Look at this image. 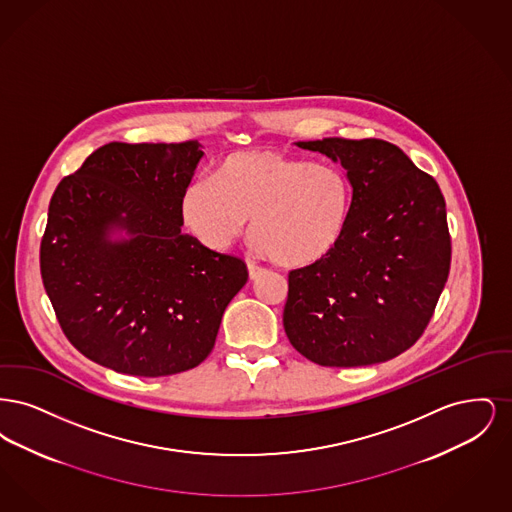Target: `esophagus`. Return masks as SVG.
<instances>
[{"instance_id": "esophagus-1", "label": "esophagus", "mask_w": 512, "mask_h": 512, "mask_svg": "<svg viewBox=\"0 0 512 512\" xmlns=\"http://www.w3.org/2000/svg\"><path fill=\"white\" fill-rule=\"evenodd\" d=\"M247 268H249V278L251 280H257L261 274H265V268L259 267L255 263H247Z\"/></svg>"}]
</instances>
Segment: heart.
I'll list each match as a JSON object with an SVG mask.
<instances>
[{"mask_svg":"<svg viewBox=\"0 0 512 512\" xmlns=\"http://www.w3.org/2000/svg\"><path fill=\"white\" fill-rule=\"evenodd\" d=\"M351 197L340 167L255 149L224 157L215 178L192 180L180 213L195 240L213 251H226L251 219L257 253L284 267H303L340 244Z\"/></svg>","mask_w":512,"mask_h":512,"instance_id":"heart-1","label":"heart"}]
</instances>
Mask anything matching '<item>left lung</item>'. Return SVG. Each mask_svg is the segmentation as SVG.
Here are the masks:
<instances>
[{"label": "left lung", "instance_id": "8db88e82", "mask_svg": "<svg viewBox=\"0 0 512 512\" xmlns=\"http://www.w3.org/2000/svg\"><path fill=\"white\" fill-rule=\"evenodd\" d=\"M340 161L351 211L340 244L288 274L284 328L320 366L390 361L424 334L451 267V236L438 182L390 142H297Z\"/></svg>", "mask_w": 512, "mask_h": 512}]
</instances>
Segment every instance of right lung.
Instances as JSON below:
<instances>
[{"label":"right lung","mask_w":512,"mask_h":512,"mask_svg":"<svg viewBox=\"0 0 512 512\" xmlns=\"http://www.w3.org/2000/svg\"><path fill=\"white\" fill-rule=\"evenodd\" d=\"M203 151L180 144L96 149L49 201L42 282L67 340L90 361L159 378L203 363L247 282L240 257L184 234L182 194ZM113 227L128 241L113 243Z\"/></svg>","instance_id":"right-lung-1"}]
</instances>
